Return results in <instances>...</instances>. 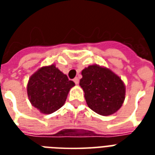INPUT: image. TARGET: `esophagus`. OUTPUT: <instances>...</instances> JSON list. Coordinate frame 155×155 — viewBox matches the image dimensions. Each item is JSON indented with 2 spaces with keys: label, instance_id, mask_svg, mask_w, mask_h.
Returning <instances> with one entry per match:
<instances>
[{
  "label": "esophagus",
  "instance_id": "esophagus-1",
  "mask_svg": "<svg viewBox=\"0 0 155 155\" xmlns=\"http://www.w3.org/2000/svg\"><path fill=\"white\" fill-rule=\"evenodd\" d=\"M73 81L75 82V84H79V82H80V80H79V78L78 77H75V79L73 80Z\"/></svg>",
  "mask_w": 155,
  "mask_h": 155
}]
</instances>
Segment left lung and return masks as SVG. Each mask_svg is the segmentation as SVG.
<instances>
[{
  "label": "left lung",
  "instance_id": "1",
  "mask_svg": "<svg viewBox=\"0 0 155 155\" xmlns=\"http://www.w3.org/2000/svg\"><path fill=\"white\" fill-rule=\"evenodd\" d=\"M81 74L80 85L84 92L87 106L92 110L100 115L108 116L121 107L125 87L119 76L97 65L84 68Z\"/></svg>",
  "mask_w": 155,
  "mask_h": 155
}]
</instances>
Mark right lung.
I'll use <instances>...</instances> for the list:
<instances>
[{
  "mask_svg": "<svg viewBox=\"0 0 155 155\" xmlns=\"http://www.w3.org/2000/svg\"><path fill=\"white\" fill-rule=\"evenodd\" d=\"M75 83L68 80L54 65L40 68L30 77L27 84L28 97L35 108L51 114L64 104Z\"/></svg>",
  "mask_w": 155,
  "mask_h": 155,
  "instance_id": "obj_1",
  "label": "right lung"
}]
</instances>
